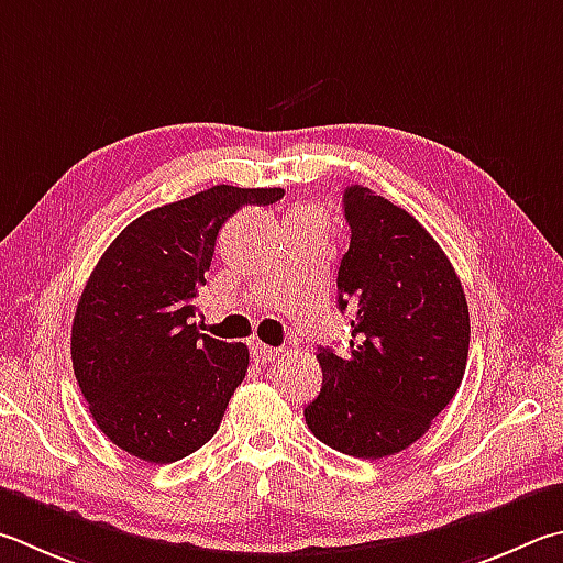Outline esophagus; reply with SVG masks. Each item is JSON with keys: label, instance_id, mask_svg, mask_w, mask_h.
Wrapping results in <instances>:
<instances>
[{"label": "esophagus", "instance_id": "esophagus-1", "mask_svg": "<svg viewBox=\"0 0 563 563\" xmlns=\"http://www.w3.org/2000/svg\"><path fill=\"white\" fill-rule=\"evenodd\" d=\"M251 354H253L255 362L273 364L275 360H278L280 350H278V346H268V344H263V342H255V344H251Z\"/></svg>", "mask_w": 563, "mask_h": 563}]
</instances>
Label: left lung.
Here are the masks:
<instances>
[{
    "label": "left lung",
    "instance_id": "left-lung-1",
    "mask_svg": "<svg viewBox=\"0 0 563 563\" xmlns=\"http://www.w3.org/2000/svg\"><path fill=\"white\" fill-rule=\"evenodd\" d=\"M352 241L336 275L352 314L350 354L317 350L320 396L308 428L344 455L379 460L416 443L451 404L467 364L470 314L443 249L406 209L346 187Z\"/></svg>",
    "mask_w": 563,
    "mask_h": 563
}]
</instances>
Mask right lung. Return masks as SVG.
Returning a JSON list of instances; mask_svg holds the SVG:
<instances>
[{
    "instance_id": "obj_1",
    "label": "right lung",
    "mask_w": 563,
    "mask_h": 563,
    "mask_svg": "<svg viewBox=\"0 0 563 563\" xmlns=\"http://www.w3.org/2000/svg\"><path fill=\"white\" fill-rule=\"evenodd\" d=\"M283 194L219 184L142 213L100 255L78 300L70 356L93 421L125 453L175 463L219 431L249 346L199 334L194 298L227 219Z\"/></svg>"
}]
</instances>
